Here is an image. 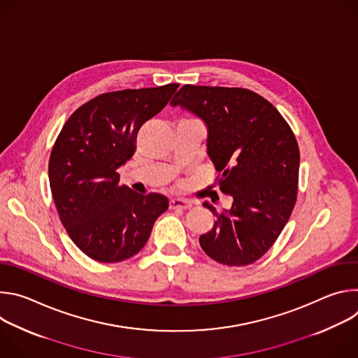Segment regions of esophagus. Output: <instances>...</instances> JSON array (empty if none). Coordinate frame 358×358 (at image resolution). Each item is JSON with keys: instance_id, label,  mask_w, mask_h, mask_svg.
<instances>
[{"instance_id": "esophagus-1", "label": "esophagus", "mask_w": 358, "mask_h": 358, "mask_svg": "<svg viewBox=\"0 0 358 358\" xmlns=\"http://www.w3.org/2000/svg\"><path fill=\"white\" fill-rule=\"evenodd\" d=\"M192 206V203L182 198H173L170 199V208L171 210H187Z\"/></svg>"}]
</instances>
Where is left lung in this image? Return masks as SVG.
<instances>
[{
    "label": "left lung",
    "instance_id": "1",
    "mask_svg": "<svg viewBox=\"0 0 358 358\" xmlns=\"http://www.w3.org/2000/svg\"><path fill=\"white\" fill-rule=\"evenodd\" d=\"M171 106L207 124L217 184L234 199L224 213L203 202L217 221L199 236L201 248L222 265L257 262L283 231L297 198L300 155L290 126L271 101L242 87L184 85Z\"/></svg>",
    "mask_w": 358,
    "mask_h": 358
}]
</instances>
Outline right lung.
<instances>
[{"label": "right lung", "instance_id": "obj_1", "mask_svg": "<svg viewBox=\"0 0 358 358\" xmlns=\"http://www.w3.org/2000/svg\"><path fill=\"white\" fill-rule=\"evenodd\" d=\"M180 85L101 93L76 109L50 151L48 174L68 235L89 258L115 264L145 245L169 208L162 194L120 184L119 167L136 151L140 127L160 113Z\"/></svg>", "mask_w": 358, "mask_h": 358}]
</instances>
